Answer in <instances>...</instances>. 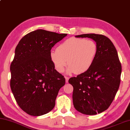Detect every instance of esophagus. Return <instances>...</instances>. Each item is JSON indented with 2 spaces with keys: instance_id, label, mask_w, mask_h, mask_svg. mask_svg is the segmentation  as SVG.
Instances as JSON below:
<instances>
[{
  "instance_id": "obj_1",
  "label": "esophagus",
  "mask_w": 130,
  "mask_h": 130,
  "mask_svg": "<svg viewBox=\"0 0 130 130\" xmlns=\"http://www.w3.org/2000/svg\"><path fill=\"white\" fill-rule=\"evenodd\" d=\"M65 79H66V82L68 83V82H69V77L65 76Z\"/></svg>"
}]
</instances>
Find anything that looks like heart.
I'll return each mask as SVG.
<instances>
[{
    "instance_id": "heart-1",
    "label": "heart",
    "mask_w": 130,
    "mask_h": 130,
    "mask_svg": "<svg viewBox=\"0 0 130 130\" xmlns=\"http://www.w3.org/2000/svg\"><path fill=\"white\" fill-rule=\"evenodd\" d=\"M97 52L94 41L72 38L61 43L56 51L50 52V56L57 71L63 72L68 64L70 66L68 74H80L87 71L92 66Z\"/></svg>"
}]
</instances>
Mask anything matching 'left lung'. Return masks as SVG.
I'll list each match as a JSON object with an SVG mask.
<instances>
[{
  "label": "left lung",
  "instance_id": "1",
  "mask_svg": "<svg viewBox=\"0 0 130 130\" xmlns=\"http://www.w3.org/2000/svg\"><path fill=\"white\" fill-rule=\"evenodd\" d=\"M75 37L92 39L98 52L87 71L69 79L74 88V106L83 114L96 115L106 110L114 99L120 85L122 66L117 50L107 37L95 34Z\"/></svg>",
  "mask_w": 130,
  "mask_h": 130
}]
</instances>
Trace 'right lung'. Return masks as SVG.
Instances as JSON below:
<instances>
[{"instance_id":"right-lung-1","label":"right lung","mask_w":130,"mask_h":130,"mask_svg":"<svg viewBox=\"0 0 130 130\" xmlns=\"http://www.w3.org/2000/svg\"><path fill=\"white\" fill-rule=\"evenodd\" d=\"M67 35L44 29L27 34L19 41L10 66L11 89L22 110L32 116L49 112L65 79L50 59L54 45Z\"/></svg>"}]
</instances>
